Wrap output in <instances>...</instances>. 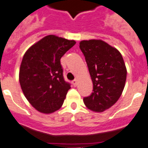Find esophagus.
I'll list each match as a JSON object with an SVG mask.
<instances>
[{
  "label": "esophagus",
  "mask_w": 148,
  "mask_h": 148,
  "mask_svg": "<svg viewBox=\"0 0 148 148\" xmlns=\"http://www.w3.org/2000/svg\"><path fill=\"white\" fill-rule=\"evenodd\" d=\"M72 84L74 85V86H76L77 85V80H74L72 81Z\"/></svg>",
  "instance_id": "1"
}]
</instances>
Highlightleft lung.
<instances>
[{"label":"left lung","mask_w":148,"mask_h":148,"mask_svg":"<svg viewBox=\"0 0 148 148\" xmlns=\"http://www.w3.org/2000/svg\"><path fill=\"white\" fill-rule=\"evenodd\" d=\"M80 48L93 84V92L84 102L89 110L103 112L118 101L123 91L127 74L123 59L118 49L101 40H81Z\"/></svg>","instance_id":"left-lung-1"}]
</instances>
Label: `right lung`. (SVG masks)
<instances>
[{
    "label": "right lung",
    "instance_id": "obj_1",
    "mask_svg": "<svg viewBox=\"0 0 148 148\" xmlns=\"http://www.w3.org/2000/svg\"><path fill=\"white\" fill-rule=\"evenodd\" d=\"M76 43L50 34L30 47L19 68L18 80L28 102L39 112L51 114L62 106L70 84L63 78L61 58Z\"/></svg>",
    "mask_w": 148,
    "mask_h": 148
}]
</instances>
